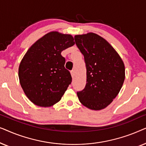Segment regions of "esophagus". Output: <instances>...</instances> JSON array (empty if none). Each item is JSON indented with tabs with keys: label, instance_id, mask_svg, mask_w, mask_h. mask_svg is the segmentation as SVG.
Listing matches in <instances>:
<instances>
[{
	"label": "esophagus",
	"instance_id": "esophagus-1",
	"mask_svg": "<svg viewBox=\"0 0 146 146\" xmlns=\"http://www.w3.org/2000/svg\"><path fill=\"white\" fill-rule=\"evenodd\" d=\"M70 73H71V75H72V78H74V76H75V72H74V70H72L71 72H70Z\"/></svg>",
	"mask_w": 146,
	"mask_h": 146
}]
</instances>
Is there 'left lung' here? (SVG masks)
I'll return each mask as SVG.
<instances>
[{"instance_id":"8db88e82","label":"left lung","mask_w":146,"mask_h":146,"mask_svg":"<svg viewBox=\"0 0 146 146\" xmlns=\"http://www.w3.org/2000/svg\"><path fill=\"white\" fill-rule=\"evenodd\" d=\"M74 40L86 67V84L77 92L79 100L94 110L105 108L117 96L124 82L122 60L115 49L96 34L76 35Z\"/></svg>"}]
</instances>
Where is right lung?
<instances>
[{
  "mask_svg": "<svg viewBox=\"0 0 146 146\" xmlns=\"http://www.w3.org/2000/svg\"><path fill=\"white\" fill-rule=\"evenodd\" d=\"M74 44L70 35L50 32L38 40L24 56L19 68L20 83L35 105L50 107L61 100L72 82L61 52Z\"/></svg>",
  "mask_w": 146,
  "mask_h": 146,
  "instance_id": "right-lung-1",
  "label": "right lung"
}]
</instances>
